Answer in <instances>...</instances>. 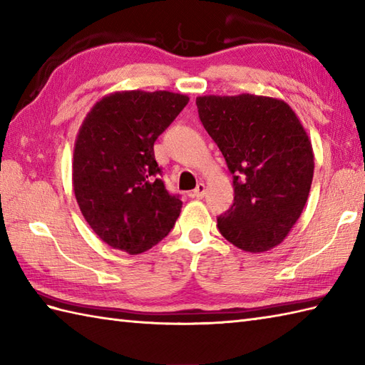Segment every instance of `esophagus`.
I'll use <instances>...</instances> for the list:
<instances>
[{"label":"esophagus","instance_id":"1","mask_svg":"<svg viewBox=\"0 0 365 365\" xmlns=\"http://www.w3.org/2000/svg\"><path fill=\"white\" fill-rule=\"evenodd\" d=\"M205 191H207L205 185H204V183H197L196 190H195V191H191V192H190V196H191V197H196V199H202V197L205 196Z\"/></svg>","mask_w":365,"mask_h":365}]
</instances>
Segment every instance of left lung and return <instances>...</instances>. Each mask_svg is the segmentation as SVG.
Wrapping results in <instances>:
<instances>
[{"label": "left lung", "mask_w": 365, "mask_h": 365, "mask_svg": "<svg viewBox=\"0 0 365 365\" xmlns=\"http://www.w3.org/2000/svg\"><path fill=\"white\" fill-rule=\"evenodd\" d=\"M199 119L234 175V205L218 218L221 235L247 252L284 242L307 202L314 152L298 115L265 96H202Z\"/></svg>", "instance_id": "obj_1"}]
</instances>
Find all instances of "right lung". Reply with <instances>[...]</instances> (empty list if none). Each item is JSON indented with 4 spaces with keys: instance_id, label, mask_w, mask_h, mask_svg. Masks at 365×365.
Segmentation results:
<instances>
[{
    "instance_id": "1",
    "label": "right lung",
    "mask_w": 365,
    "mask_h": 365,
    "mask_svg": "<svg viewBox=\"0 0 365 365\" xmlns=\"http://www.w3.org/2000/svg\"><path fill=\"white\" fill-rule=\"evenodd\" d=\"M190 102L169 91L105 96L84 118L73 147L76 202L98 238L131 255L165 238L182 200L160 178L153 143Z\"/></svg>"
}]
</instances>
